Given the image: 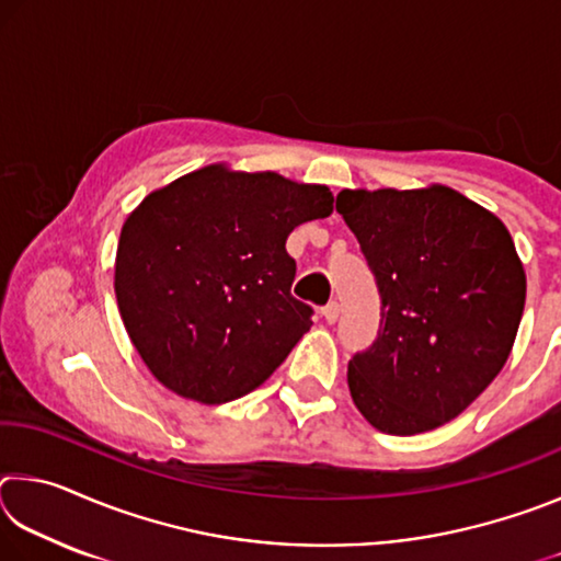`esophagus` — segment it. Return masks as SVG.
<instances>
[{"label": "esophagus", "mask_w": 561, "mask_h": 561, "mask_svg": "<svg viewBox=\"0 0 561 561\" xmlns=\"http://www.w3.org/2000/svg\"><path fill=\"white\" fill-rule=\"evenodd\" d=\"M321 314H324V319L329 321V324H334V321L339 319V314H341V307H339V301H329L324 309H321Z\"/></svg>", "instance_id": "34e87169"}]
</instances>
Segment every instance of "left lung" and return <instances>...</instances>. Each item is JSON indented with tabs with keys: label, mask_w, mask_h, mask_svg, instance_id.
I'll use <instances>...</instances> for the list:
<instances>
[{
	"label": "left lung",
	"mask_w": 561,
	"mask_h": 561,
	"mask_svg": "<svg viewBox=\"0 0 561 561\" xmlns=\"http://www.w3.org/2000/svg\"><path fill=\"white\" fill-rule=\"evenodd\" d=\"M381 294V329L348 360V391L381 433L415 435L460 415L515 344L527 279L500 217L458 190H341Z\"/></svg>",
	"instance_id": "8db88e82"
}]
</instances>
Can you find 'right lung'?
<instances>
[{"instance_id":"1","label":"right lung","mask_w":561,"mask_h":561,"mask_svg":"<svg viewBox=\"0 0 561 561\" xmlns=\"http://www.w3.org/2000/svg\"><path fill=\"white\" fill-rule=\"evenodd\" d=\"M334 210L327 185L207 165L150 193L123 222L116 299L133 346L190 401L242 398L311 327L291 297L294 227Z\"/></svg>"}]
</instances>
